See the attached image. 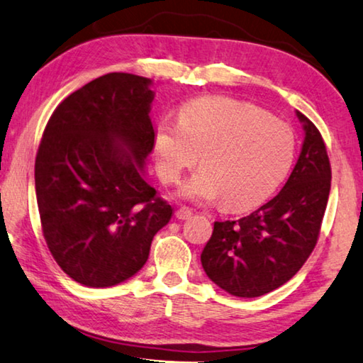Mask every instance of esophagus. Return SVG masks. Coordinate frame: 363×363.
<instances>
[{
	"mask_svg": "<svg viewBox=\"0 0 363 363\" xmlns=\"http://www.w3.org/2000/svg\"><path fill=\"white\" fill-rule=\"evenodd\" d=\"M175 216H177L178 220H188V218L193 216V211L189 209V207L183 206V207H180V209L175 212Z\"/></svg>",
	"mask_w": 363,
	"mask_h": 363,
	"instance_id": "esophagus-1",
	"label": "esophagus"
}]
</instances>
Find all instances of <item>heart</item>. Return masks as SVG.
<instances>
[{"mask_svg": "<svg viewBox=\"0 0 363 363\" xmlns=\"http://www.w3.org/2000/svg\"><path fill=\"white\" fill-rule=\"evenodd\" d=\"M154 151L165 183L180 180L199 162V170L182 188L191 201L222 198L230 211L262 203L284 180L296 152L286 123L246 101L206 96L183 104L178 123L160 121Z\"/></svg>", "mask_w": 363, "mask_h": 363, "instance_id": "1", "label": "heart"}]
</instances>
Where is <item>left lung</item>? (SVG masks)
<instances>
[{
    "instance_id": "obj_1",
    "label": "left lung",
    "mask_w": 363,
    "mask_h": 363,
    "mask_svg": "<svg viewBox=\"0 0 363 363\" xmlns=\"http://www.w3.org/2000/svg\"><path fill=\"white\" fill-rule=\"evenodd\" d=\"M304 145L286 185L240 220L213 223L201 262L207 277L238 298H259L289 281L317 245L331 188V165L318 128L296 111Z\"/></svg>"
}]
</instances>
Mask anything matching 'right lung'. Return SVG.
Returning a JSON list of instances; mask_svg holds the SVG:
<instances>
[{"label":"right lung","mask_w":363,"mask_h":363,"mask_svg":"<svg viewBox=\"0 0 363 363\" xmlns=\"http://www.w3.org/2000/svg\"><path fill=\"white\" fill-rule=\"evenodd\" d=\"M152 99L146 77L106 74L57 106L40 141L41 230L57 265L85 286L133 277L172 217V206L145 180Z\"/></svg>","instance_id":"right-lung-1"}]
</instances>
